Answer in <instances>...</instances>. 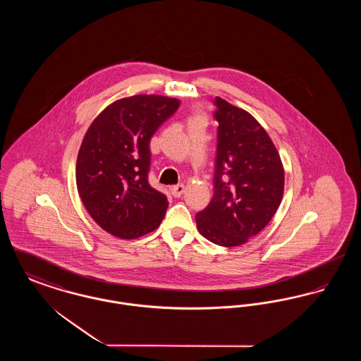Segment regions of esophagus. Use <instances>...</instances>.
Instances as JSON below:
<instances>
[{
  "mask_svg": "<svg viewBox=\"0 0 361 361\" xmlns=\"http://www.w3.org/2000/svg\"><path fill=\"white\" fill-rule=\"evenodd\" d=\"M185 192V185L184 184H178V185H174L172 188V195L174 197H180L183 193Z\"/></svg>",
  "mask_w": 361,
  "mask_h": 361,
  "instance_id": "esophagus-1",
  "label": "esophagus"
}]
</instances>
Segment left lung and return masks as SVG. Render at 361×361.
Masks as SVG:
<instances>
[{
  "label": "left lung",
  "instance_id": "1",
  "mask_svg": "<svg viewBox=\"0 0 361 361\" xmlns=\"http://www.w3.org/2000/svg\"><path fill=\"white\" fill-rule=\"evenodd\" d=\"M218 146L214 196L196 214L199 233L219 246L247 242L271 222L283 199L284 169L267 131L249 112L215 97Z\"/></svg>",
  "mask_w": 361,
  "mask_h": 361
}]
</instances>
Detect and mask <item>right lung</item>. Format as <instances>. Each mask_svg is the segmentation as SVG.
Segmentation results:
<instances>
[{
    "mask_svg": "<svg viewBox=\"0 0 361 361\" xmlns=\"http://www.w3.org/2000/svg\"><path fill=\"white\" fill-rule=\"evenodd\" d=\"M178 106L177 99L137 94L108 105L87 128L77 157V189L106 233L134 240L162 222L169 203L149 184L150 139Z\"/></svg>",
    "mask_w": 361,
    "mask_h": 361,
    "instance_id": "add662e5",
    "label": "right lung"
}]
</instances>
